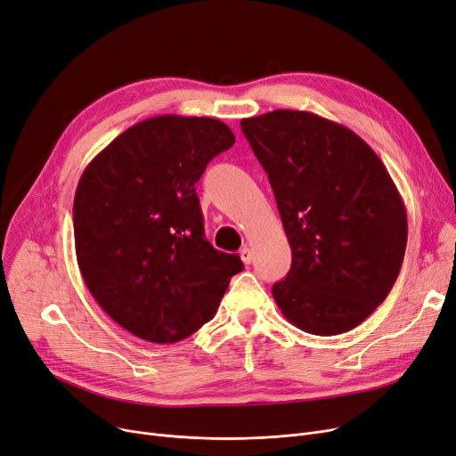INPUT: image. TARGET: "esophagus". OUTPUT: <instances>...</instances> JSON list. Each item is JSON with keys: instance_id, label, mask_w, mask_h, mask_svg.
<instances>
[{"instance_id": "obj_1", "label": "esophagus", "mask_w": 456, "mask_h": 456, "mask_svg": "<svg viewBox=\"0 0 456 456\" xmlns=\"http://www.w3.org/2000/svg\"><path fill=\"white\" fill-rule=\"evenodd\" d=\"M240 259H242V263H244V265H251V261H253V253H251V249H249L248 246H244V248L240 249Z\"/></svg>"}]
</instances>
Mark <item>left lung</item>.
I'll list each match as a JSON object with an SVG mask.
<instances>
[{
    "label": "left lung",
    "mask_w": 456,
    "mask_h": 456,
    "mask_svg": "<svg viewBox=\"0 0 456 456\" xmlns=\"http://www.w3.org/2000/svg\"><path fill=\"white\" fill-rule=\"evenodd\" d=\"M268 173L292 249L272 289L285 319L313 335H338L379 307L403 266V197L376 152L350 128L298 110L240 121Z\"/></svg>",
    "instance_id": "left-lung-1"
}]
</instances>
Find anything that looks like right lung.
Instances as JSON below:
<instances>
[{"instance_id":"1","label":"right lung","mask_w":456,"mask_h":456,"mask_svg":"<svg viewBox=\"0 0 456 456\" xmlns=\"http://www.w3.org/2000/svg\"><path fill=\"white\" fill-rule=\"evenodd\" d=\"M232 145L217 118L158 115L117 135L77 183V266L98 305L135 338L186 339L244 268L207 242L195 193L207 164Z\"/></svg>"}]
</instances>
